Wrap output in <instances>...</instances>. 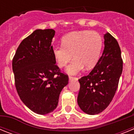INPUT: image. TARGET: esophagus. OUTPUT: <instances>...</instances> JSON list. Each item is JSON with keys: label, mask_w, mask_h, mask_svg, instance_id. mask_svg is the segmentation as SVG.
<instances>
[{"label": "esophagus", "mask_w": 134, "mask_h": 134, "mask_svg": "<svg viewBox=\"0 0 134 134\" xmlns=\"http://www.w3.org/2000/svg\"><path fill=\"white\" fill-rule=\"evenodd\" d=\"M76 77H72V76H69V80H76Z\"/></svg>", "instance_id": "34e87169"}]
</instances>
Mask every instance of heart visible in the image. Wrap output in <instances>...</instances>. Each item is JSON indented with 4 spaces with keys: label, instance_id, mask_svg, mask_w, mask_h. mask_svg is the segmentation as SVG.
Listing matches in <instances>:
<instances>
[{
    "label": "heart",
    "instance_id": "b5f03b06",
    "mask_svg": "<svg viewBox=\"0 0 134 134\" xmlns=\"http://www.w3.org/2000/svg\"><path fill=\"white\" fill-rule=\"evenodd\" d=\"M62 45L52 48L58 66L62 68L72 60H74L66 68V72L76 74L85 66L91 69L97 64L103 46L102 36L95 31H79L66 34L62 39Z\"/></svg>",
    "mask_w": 134,
    "mask_h": 134
}]
</instances>
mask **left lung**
Here are the masks:
<instances>
[{
  "instance_id": "8db88e82",
  "label": "left lung",
  "mask_w": 134,
  "mask_h": 134,
  "mask_svg": "<svg viewBox=\"0 0 134 134\" xmlns=\"http://www.w3.org/2000/svg\"><path fill=\"white\" fill-rule=\"evenodd\" d=\"M102 55L89 74L79 80V106L88 115L101 113L114 97L123 70V60L118 42L109 33L104 35Z\"/></svg>"
}]
</instances>
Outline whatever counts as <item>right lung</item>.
Here are the masks:
<instances>
[{
    "label": "right lung",
    "mask_w": 134,
    "mask_h": 134,
    "mask_svg": "<svg viewBox=\"0 0 134 134\" xmlns=\"http://www.w3.org/2000/svg\"><path fill=\"white\" fill-rule=\"evenodd\" d=\"M52 29H36L21 41L13 59V71L19 96L29 109L40 115L58 106L62 90L68 83L52 54Z\"/></svg>",
    "instance_id": "obj_1"
}]
</instances>
